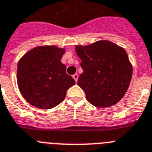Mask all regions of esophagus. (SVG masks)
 Wrapping results in <instances>:
<instances>
[{
    "label": "esophagus",
    "mask_w": 152,
    "mask_h": 152,
    "mask_svg": "<svg viewBox=\"0 0 152 152\" xmlns=\"http://www.w3.org/2000/svg\"><path fill=\"white\" fill-rule=\"evenodd\" d=\"M72 77H73V79L76 81V83H77V80H78V74H74Z\"/></svg>",
    "instance_id": "obj_1"
}]
</instances>
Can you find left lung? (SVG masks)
Wrapping results in <instances>:
<instances>
[{
  "instance_id": "obj_1",
  "label": "left lung",
  "mask_w": 152,
  "mask_h": 152,
  "mask_svg": "<svg viewBox=\"0 0 152 152\" xmlns=\"http://www.w3.org/2000/svg\"><path fill=\"white\" fill-rule=\"evenodd\" d=\"M83 72L78 84L93 106L106 108L118 103L127 91L132 66L125 50L108 40L87 46L76 45Z\"/></svg>"
}]
</instances>
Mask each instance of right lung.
I'll list each match as a JSON object with an SVG mask.
<instances>
[{
  "label": "right lung",
  "instance_id": "1",
  "mask_svg": "<svg viewBox=\"0 0 152 152\" xmlns=\"http://www.w3.org/2000/svg\"><path fill=\"white\" fill-rule=\"evenodd\" d=\"M65 49L55 46H36L27 52L17 64V84L31 105L48 110L65 98L75 80L61 63Z\"/></svg>",
  "mask_w": 152,
  "mask_h": 152
}]
</instances>
